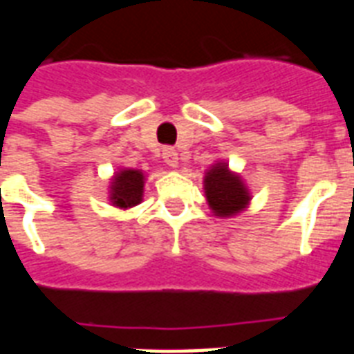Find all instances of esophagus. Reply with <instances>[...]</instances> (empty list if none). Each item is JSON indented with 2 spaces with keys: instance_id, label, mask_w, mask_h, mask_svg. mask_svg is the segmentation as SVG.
I'll list each match as a JSON object with an SVG mask.
<instances>
[{
  "instance_id": "esophagus-1",
  "label": "esophagus",
  "mask_w": 354,
  "mask_h": 354,
  "mask_svg": "<svg viewBox=\"0 0 354 354\" xmlns=\"http://www.w3.org/2000/svg\"><path fill=\"white\" fill-rule=\"evenodd\" d=\"M161 156H163V161H165L167 165L169 167H178V152L174 149H171V147H165L163 149V152H161Z\"/></svg>"
}]
</instances>
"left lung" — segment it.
Wrapping results in <instances>:
<instances>
[{
    "mask_svg": "<svg viewBox=\"0 0 354 354\" xmlns=\"http://www.w3.org/2000/svg\"><path fill=\"white\" fill-rule=\"evenodd\" d=\"M204 189L211 211L216 216H233L250 202V193L241 176L233 174L226 163H215L205 172Z\"/></svg>",
    "mask_w": 354,
    "mask_h": 354,
    "instance_id": "8db88e82",
    "label": "left lung"
}]
</instances>
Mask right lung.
<instances>
[{
  "instance_id": "right-lung-1",
  "label": "right lung",
  "mask_w": 354,
  "mask_h": 354,
  "mask_svg": "<svg viewBox=\"0 0 354 354\" xmlns=\"http://www.w3.org/2000/svg\"><path fill=\"white\" fill-rule=\"evenodd\" d=\"M143 172L136 171V169H122L113 176L112 185H110L112 204L122 207V209L138 205L143 198Z\"/></svg>"
}]
</instances>
